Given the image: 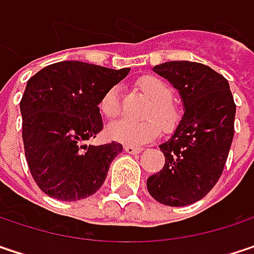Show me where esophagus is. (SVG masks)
<instances>
[{"label":"esophagus","mask_w":254,"mask_h":254,"mask_svg":"<svg viewBox=\"0 0 254 254\" xmlns=\"http://www.w3.org/2000/svg\"><path fill=\"white\" fill-rule=\"evenodd\" d=\"M125 151H127V154H138V152H141L142 148H139V147H130V145H127L125 147Z\"/></svg>","instance_id":"1"}]
</instances>
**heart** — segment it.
<instances>
[{
  "label": "heart",
  "instance_id": "obj_1",
  "mask_svg": "<svg viewBox=\"0 0 254 254\" xmlns=\"http://www.w3.org/2000/svg\"><path fill=\"white\" fill-rule=\"evenodd\" d=\"M138 87L150 100L144 112V116L148 119L139 122L119 121L107 127V135L110 139L130 147H139L150 142L160 133V127L166 132H172L182 119L179 107L172 102L173 91L164 81L147 75L138 80ZM99 109L107 119H115L119 116L121 100L116 87L109 88L102 96Z\"/></svg>",
  "mask_w": 254,
  "mask_h": 254
}]
</instances>
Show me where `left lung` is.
Here are the masks:
<instances>
[{
	"instance_id": "1",
	"label": "left lung",
	"mask_w": 254,
	"mask_h": 254,
	"mask_svg": "<svg viewBox=\"0 0 254 254\" xmlns=\"http://www.w3.org/2000/svg\"><path fill=\"white\" fill-rule=\"evenodd\" d=\"M179 91L183 118L160 145L166 164L147 180L150 195L169 206L200 200L222 174L234 136L236 104L230 84L212 68L189 61L154 66Z\"/></svg>"
}]
</instances>
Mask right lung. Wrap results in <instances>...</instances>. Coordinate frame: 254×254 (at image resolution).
Wrapping results in <instances>:
<instances>
[{
    "label": "right lung",
    "instance_id": "right-lung-1",
    "mask_svg": "<svg viewBox=\"0 0 254 254\" xmlns=\"http://www.w3.org/2000/svg\"><path fill=\"white\" fill-rule=\"evenodd\" d=\"M129 68L62 61L27 81L20 102L23 144L29 170L42 192L58 200L96 193L122 144L87 145L103 129L99 103Z\"/></svg>",
    "mask_w": 254,
    "mask_h": 254
}]
</instances>
